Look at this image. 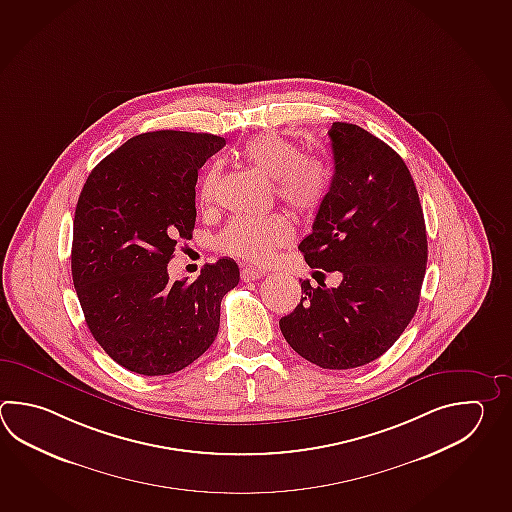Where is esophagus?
<instances>
[{"label": "esophagus", "instance_id": "obj_1", "mask_svg": "<svg viewBox=\"0 0 512 512\" xmlns=\"http://www.w3.org/2000/svg\"><path fill=\"white\" fill-rule=\"evenodd\" d=\"M261 277L262 272L255 270V268H242V272H240V279L244 282L257 281V279H261Z\"/></svg>", "mask_w": 512, "mask_h": 512}]
</instances>
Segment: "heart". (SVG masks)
Instances as JSON below:
<instances>
[{
	"label": "heart",
	"instance_id": "b5f03b06",
	"mask_svg": "<svg viewBox=\"0 0 512 512\" xmlns=\"http://www.w3.org/2000/svg\"><path fill=\"white\" fill-rule=\"evenodd\" d=\"M240 157L264 177L273 178L277 197L299 213H312L323 204L330 189V171L323 160L303 155L290 140L273 131L251 136L240 147ZM217 164L204 171L200 180V200L211 202L219 188ZM293 239L290 220L281 213L239 215L226 224L219 235L220 250L255 264H266L275 251Z\"/></svg>",
	"mask_w": 512,
	"mask_h": 512
}]
</instances>
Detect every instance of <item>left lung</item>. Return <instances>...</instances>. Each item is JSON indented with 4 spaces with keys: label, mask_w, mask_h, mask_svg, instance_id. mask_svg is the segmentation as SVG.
Masks as SVG:
<instances>
[{
    "label": "left lung",
    "mask_w": 512,
    "mask_h": 512,
    "mask_svg": "<svg viewBox=\"0 0 512 512\" xmlns=\"http://www.w3.org/2000/svg\"><path fill=\"white\" fill-rule=\"evenodd\" d=\"M334 178L299 244L310 268L341 272L337 288L301 282L303 297L279 326L313 365L346 370L372 363L418 310L427 268V230L407 164L363 127L328 131Z\"/></svg>",
    "instance_id": "8db88e82"
}]
</instances>
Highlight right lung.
Returning a JSON list of instances; mask_svg holds the SVG:
<instances>
[{"mask_svg": "<svg viewBox=\"0 0 512 512\" xmlns=\"http://www.w3.org/2000/svg\"><path fill=\"white\" fill-rule=\"evenodd\" d=\"M226 146L208 133L153 131L129 138L94 167L74 211V288L94 339L118 365L167 376L215 341L220 301L239 284L233 259L193 282L169 281L177 240L195 228L200 167Z\"/></svg>", "mask_w": 512, "mask_h": 512, "instance_id": "obj_1", "label": "right lung"}]
</instances>
